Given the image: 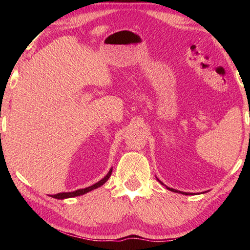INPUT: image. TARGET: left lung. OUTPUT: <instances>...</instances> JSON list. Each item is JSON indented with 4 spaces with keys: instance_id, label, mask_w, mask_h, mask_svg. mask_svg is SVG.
Listing matches in <instances>:
<instances>
[{
    "instance_id": "8db88e82",
    "label": "left lung",
    "mask_w": 250,
    "mask_h": 250,
    "mask_svg": "<svg viewBox=\"0 0 250 250\" xmlns=\"http://www.w3.org/2000/svg\"><path fill=\"white\" fill-rule=\"evenodd\" d=\"M158 181L160 182V183H161V184H163V183H162V182H161V181H160L159 179H158ZM167 189H170V191H172V192H176V193H177V192H180V191H177V189H174V188H167ZM180 193H182V194H185V195H188V193H185V192H180Z\"/></svg>"
}]
</instances>
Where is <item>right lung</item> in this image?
<instances>
[{
	"instance_id": "1",
	"label": "right lung",
	"mask_w": 250,
	"mask_h": 250,
	"mask_svg": "<svg viewBox=\"0 0 250 250\" xmlns=\"http://www.w3.org/2000/svg\"><path fill=\"white\" fill-rule=\"evenodd\" d=\"M112 173V168H110V171L108 172V174L105 175L103 180H100L99 182H97L96 184L89 186V188H80L77 189V191H74V192H67V193H58V194H55V195H52V197L54 198H57V200H64V198H69V197H75V196H80V195H83V194H86L88 192L92 191V189L95 188H100L101 185H104L105 182L108 181V179L111 175Z\"/></svg>"
}]
</instances>
